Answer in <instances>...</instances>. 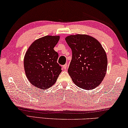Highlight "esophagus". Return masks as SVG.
Returning <instances> with one entry per match:
<instances>
[{"label": "esophagus", "mask_w": 128, "mask_h": 128, "mask_svg": "<svg viewBox=\"0 0 128 128\" xmlns=\"http://www.w3.org/2000/svg\"><path fill=\"white\" fill-rule=\"evenodd\" d=\"M67 68H68V65H67V64H64V65L63 66V68H64V70H66V69H67Z\"/></svg>", "instance_id": "34e87169"}]
</instances>
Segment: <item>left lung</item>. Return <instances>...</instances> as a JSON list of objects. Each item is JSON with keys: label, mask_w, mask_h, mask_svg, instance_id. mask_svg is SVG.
Instances as JSON below:
<instances>
[{"label": "left lung", "mask_w": 128, "mask_h": 128, "mask_svg": "<svg viewBox=\"0 0 128 128\" xmlns=\"http://www.w3.org/2000/svg\"><path fill=\"white\" fill-rule=\"evenodd\" d=\"M72 51L68 73L77 86L92 90L100 84L107 69L106 52L100 42L86 34L65 38Z\"/></svg>", "instance_id": "left-lung-1"}]
</instances>
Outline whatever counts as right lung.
Wrapping results in <instances>:
<instances>
[{
    "instance_id": "right-lung-1",
    "label": "right lung",
    "mask_w": 128,
    "mask_h": 128,
    "mask_svg": "<svg viewBox=\"0 0 128 128\" xmlns=\"http://www.w3.org/2000/svg\"><path fill=\"white\" fill-rule=\"evenodd\" d=\"M59 36H47L36 40L24 56V67L30 83L41 89L53 86L62 70L57 63L58 54L54 50Z\"/></svg>"
}]
</instances>
